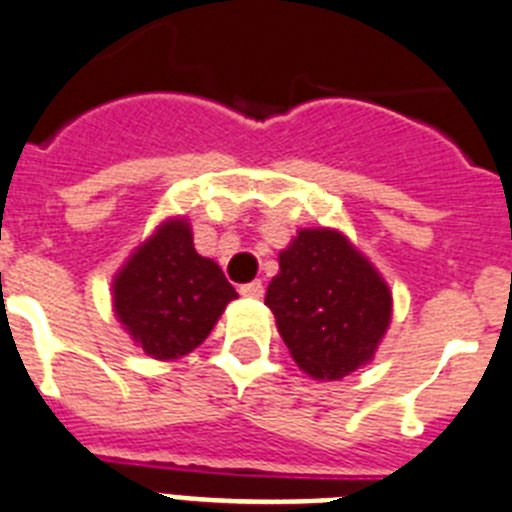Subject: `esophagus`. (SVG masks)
<instances>
[{
	"label": "esophagus",
	"mask_w": 512,
	"mask_h": 512,
	"mask_svg": "<svg viewBox=\"0 0 512 512\" xmlns=\"http://www.w3.org/2000/svg\"><path fill=\"white\" fill-rule=\"evenodd\" d=\"M240 295H245V298H255V300H260L262 295H265V288H262L260 280H255V283L242 285V288H240Z\"/></svg>",
	"instance_id": "obj_1"
}]
</instances>
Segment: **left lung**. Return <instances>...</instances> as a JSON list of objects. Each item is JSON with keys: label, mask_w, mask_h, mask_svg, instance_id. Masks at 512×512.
Here are the masks:
<instances>
[{"label": "left lung", "mask_w": 512, "mask_h": 512, "mask_svg": "<svg viewBox=\"0 0 512 512\" xmlns=\"http://www.w3.org/2000/svg\"><path fill=\"white\" fill-rule=\"evenodd\" d=\"M265 305L303 374L341 381L371 364L391 323V290L369 257L331 227L298 229L280 250Z\"/></svg>", "instance_id": "left-lung-1"}]
</instances>
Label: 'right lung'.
<instances>
[{"mask_svg": "<svg viewBox=\"0 0 512 512\" xmlns=\"http://www.w3.org/2000/svg\"><path fill=\"white\" fill-rule=\"evenodd\" d=\"M111 295L131 341L156 361H176L202 346L237 290L194 250L189 219L169 217L128 255Z\"/></svg>", "mask_w": 512, "mask_h": 512, "instance_id": "add662e5", "label": "right lung"}]
</instances>
